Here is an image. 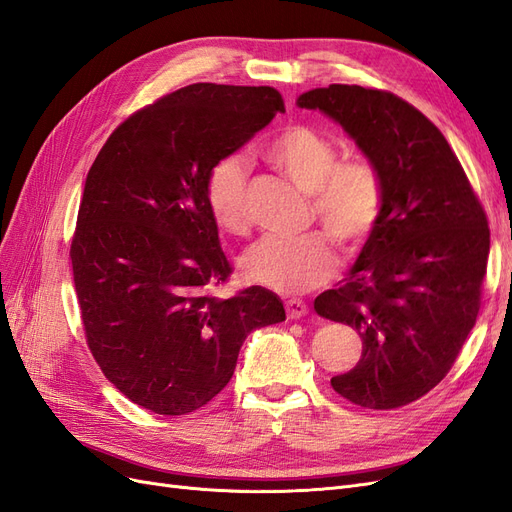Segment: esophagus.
I'll return each mask as SVG.
<instances>
[{"label": "esophagus", "mask_w": 512, "mask_h": 512, "mask_svg": "<svg viewBox=\"0 0 512 512\" xmlns=\"http://www.w3.org/2000/svg\"><path fill=\"white\" fill-rule=\"evenodd\" d=\"M284 305H286V316L288 318H301V316L307 314V305L299 299H288Z\"/></svg>", "instance_id": "34e87169"}]
</instances>
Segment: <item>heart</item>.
Here are the masks:
<instances>
[{
	"instance_id": "b5f03b06",
	"label": "heart",
	"mask_w": 512,
	"mask_h": 512,
	"mask_svg": "<svg viewBox=\"0 0 512 512\" xmlns=\"http://www.w3.org/2000/svg\"><path fill=\"white\" fill-rule=\"evenodd\" d=\"M265 156L301 190L312 194L314 215L344 254L363 250L384 209V183L374 164L363 158L339 162L335 138L309 123H290L277 132L265 147ZM247 179L250 166L239 153H230L211 166L205 181L213 222L235 237L250 232ZM328 236L314 230L297 239H260L241 260L245 280L282 294L327 284L337 271V252Z\"/></svg>"
}]
</instances>
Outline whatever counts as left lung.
<instances>
[{"instance_id": "8db88e82", "label": "left lung", "mask_w": 512, "mask_h": 512, "mask_svg": "<svg viewBox=\"0 0 512 512\" xmlns=\"http://www.w3.org/2000/svg\"><path fill=\"white\" fill-rule=\"evenodd\" d=\"M297 104L333 117L384 183L374 235L339 286L314 301L363 339L359 363L331 386L361 408L408 406L442 382L474 327L487 213L444 134L391 91L329 85Z\"/></svg>"}]
</instances>
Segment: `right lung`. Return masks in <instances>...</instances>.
Returning a JSON list of instances; mask_svg holds the SVG:
<instances>
[{
  "mask_svg": "<svg viewBox=\"0 0 512 512\" xmlns=\"http://www.w3.org/2000/svg\"><path fill=\"white\" fill-rule=\"evenodd\" d=\"M277 113L273 87L194 83L119 123L89 168L70 245L83 331L108 382L145 410L203 408L235 374L247 333L286 320L262 286L209 292L232 267L207 175Z\"/></svg>",
  "mask_w": 512,
  "mask_h": 512,
  "instance_id": "add662e5",
  "label": "right lung"
}]
</instances>
